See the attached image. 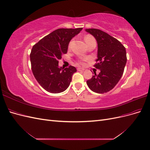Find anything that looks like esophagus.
Here are the masks:
<instances>
[{"mask_svg":"<svg viewBox=\"0 0 150 150\" xmlns=\"http://www.w3.org/2000/svg\"><path fill=\"white\" fill-rule=\"evenodd\" d=\"M77 70L79 71H84V69H83V68H81V67H78L77 68Z\"/></svg>","mask_w":150,"mask_h":150,"instance_id":"obj_1","label":"esophagus"}]
</instances>
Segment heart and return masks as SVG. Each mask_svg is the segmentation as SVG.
Wrapping results in <instances>:
<instances>
[{
	"mask_svg": "<svg viewBox=\"0 0 150 150\" xmlns=\"http://www.w3.org/2000/svg\"><path fill=\"white\" fill-rule=\"evenodd\" d=\"M84 41H85V42L86 43V44H88L89 43H90V42H93V41H95V40H94V39L92 37V36H91V35H86V37L84 38ZM71 43H72V41L70 42V44H69V46H71ZM88 60V59L87 58H84V59H82L81 60V63H83V62L84 61H87Z\"/></svg>",
	"mask_w": 150,
	"mask_h": 150,
	"instance_id": "obj_1",
	"label": "heart"
}]
</instances>
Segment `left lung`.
<instances>
[{"label": "left lung", "mask_w": 150, "mask_h": 150, "mask_svg": "<svg viewBox=\"0 0 150 150\" xmlns=\"http://www.w3.org/2000/svg\"><path fill=\"white\" fill-rule=\"evenodd\" d=\"M98 43L97 63L94 66L100 70L86 81L89 88L97 93H105L115 88L123 74L126 64V49L119 40L97 29H86Z\"/></svg>", "instance_id": "1"}]
</instances>
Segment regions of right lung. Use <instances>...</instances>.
<instances>
[{"label":"right lung","instance_id":"obj_1","mask_svg":"<svg viewBox=\"0 0 150 150\" xmlns=\"http://www.w3.org/2000/svg\"><path fill=\"white\" fill-rule=\"evenodd\" d=\"M82 29H58L33 47L30 54L32 71L35 79L47 91L62 93L70 85L72 76L77 71L76 67H59V60L67 53L72 38Z\"/></svg>","mask_w":150,"mask_h":150}]
</instances>
